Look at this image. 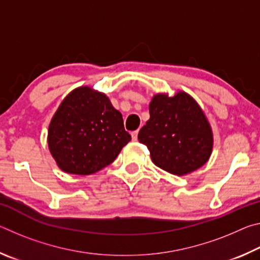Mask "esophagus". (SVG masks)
Here are the masks:
<instances>
[{
  "mask_svg": "<svg viewBox=\"0 0 260 260\" xmlns=\"http://www.w3.org/2000/svg\"><path fill=\"white\" fill-rule=\"evenodd\" d=\"M138 134H139V132H138V131L132 132V139H133V141H136V140H138Z\"/></svg>",
  "mask_w": 260,
  "mask_h": 260,
  "instance_id": "obj_1",
  "label": "esophagus"
}]
</instances>
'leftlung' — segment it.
<instances>
[{"mask_svg": "<svg viewBox=\"0 0 260 260\" xmlns=\"http://www.w3.org/2000/svg\"><path fill=\"white\" fill-rule=\"evenodd\" d=\"M150 119L138 139L150 151L153 164L175 175L191 173L209 160L212 129L200 105L184 91L173 98L157 94L149 104Z\"/></svg>", "mask_w": 260, "mask_h": 260, "instance_id": "left-lung-1", "label": "left lung"}]
</instances>
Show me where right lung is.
<instances>
[{
    "label": "right lung",
    "instance_id": "obj_1",
    "mask_svg": "<svg viewBox=\"0 0 260 260\" xmlns=\"http://www.w3.org/2000/svg\"><path fill=\"white\" fill-rule=\"evenodd\" d=\"M121 113L109 98L89 87L72 90L48 129V146L61 171L88 175L116 159L131 141Z\"/></svg>",
    "mask_w": 260,
    "mask_h": 260
}]
</instances>
